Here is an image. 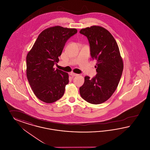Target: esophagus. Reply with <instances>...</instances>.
I'll use <instances>...</instances> for the list:
<instances>
[{"instance_id": "esophagus-1", "label": "esophagus", "mask_w": 150, "mask_h": 150, "mask_svg": "<svg viewBox=\"0 0 150 150\" xmlns=\"http://www.w3.org/2000/svg\"><path fill=\"white\" fill-rule=\"evenodd\" d=\"M70 75H71L72 76H76L79 75V74L74 73V72H71V73H70Z\"/></svg>"}]
</instances>
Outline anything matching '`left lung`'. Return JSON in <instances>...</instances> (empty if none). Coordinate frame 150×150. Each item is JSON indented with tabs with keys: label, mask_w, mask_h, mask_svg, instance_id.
Masks as SVG:
<instances>
[{
	"label": "left lung",
	"mask_w": 150,
	"mask_h": 150,
	"mask_svg": "<svg viewBox=\"0 0 150 150\" xmlns=\"http://www.w3.org/2000/svg\"><path fill=\"white\" fill-rule=\"evenodd\" d=\"M90 46V56L96 60L97 72L91 79L86 76L79 89L80 96L86 102L99 104L112 96L119 84L123 70V64L118 45L106 29L91 26L81 30Z\"/></svg>",
	"instance_id": "left-lung-1"
}]
</instances>
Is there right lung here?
Masks as SVG:
<instances>
[{"instance_id": "obj_1", "label": "right lung", "mask_w": 150, "mask_h": 150, "mask_svg": "<svg viewBox=\"0 0 150 150\" xmlns=\"http://www.w3.org/2000/svg\"><path fill=\"white\" fill-rule=\"evenodd\" d=\"M77 33L75 28L55 26L42 31L26 57L27 77L40 100L51 103L64 96L69 83L67 73L54 70L67 41Z\"/></svg>"}]
</instances>
